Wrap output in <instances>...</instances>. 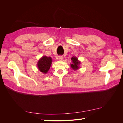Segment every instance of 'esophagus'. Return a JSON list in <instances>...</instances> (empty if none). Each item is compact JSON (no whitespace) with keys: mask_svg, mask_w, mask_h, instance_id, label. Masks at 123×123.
<instances>
[{"mask_svg":"<svg viewBox=\"0 0 123 123\" xmlns=\"http://www.w3.org/2000/svg\"><path fill=\"white\" fill-rule=\"evenodd\" d=\"M58 60L59 61H62L63 59V57L62 56H58Z\"/></svg>","mask_w":123,"mask_h":123,"instance_id":"1","label":"esophagus"}]
</instances>
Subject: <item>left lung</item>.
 I'll list each match as a JSON object with an SVG mask.
<instances>
[{
    "label": "left lung",
    "mask_w": 123,
    "mask_h": 123,
    "mask_svg": "<svg viewBox=\"0 0 123 123\" xmlns=\"http://www.w3.org/2000/svg\"><path fill=\"white\" fill-rule=\"evenodd\" d=\"M71 59L72 62V64H71L70 65L71 68L74 71L79 69L80 68V65L81 64L80 62L79 61V59L76 56H73Z\"/></svg>",
    "instance_id": "left-lung-1"
}]
</instances>
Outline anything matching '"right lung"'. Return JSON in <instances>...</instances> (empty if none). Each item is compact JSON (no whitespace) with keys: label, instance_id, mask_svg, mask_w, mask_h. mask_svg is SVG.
Wrapping results in <instances>:
<instances>
[{"label":"right lung","instance_id":"1","mask_svg":"<svg viewBox=\"0 0 123 123\" xmlns=\"http://www.w3.org/2000/svg\"><path fill=\"white\" fill-rule=\"evenodd\" d=\"M52 62V59L51 57L43 56L41 57L37 63V67L41 72L44 74L48 73Z\"/></svg>","mask_w":123,"mask_h":123}]
</instances>
